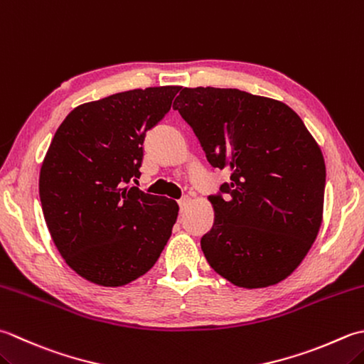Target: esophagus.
Instances as JSON below:
<instances>
[{"label": "esophagus", "mask_w": 364, "mask_h": 364, "mask_svg": "<svg viewBox=\"0 0 364 364\" xmlns=\"http://www.w3.org/2000/svg\"><path fill=\"white\" fill-rule=\"evenodd\" d=\"M189 202H191V197H189V196H184V197L180 198V200H178V203H180V208H181V210L186 208V206L189 205Z\"/></svg>", "instance_id": "esophagus-1"}]
</instances>
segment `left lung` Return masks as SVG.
Returning a JSON list of instances; mask_svg holds the SVG:
<instances>
[{
    "label": "left lung",
    "mask_w": 364,
    "mask_h": 364,
    "mask_svg": "<svg viewBox=\"0 0 364 364\" xmlns=\"http://www.w3.org/2000/svg\"><path fill=\"white\" fill-rule=\"evenodd\" d=\"M173 109L211 166L230 170V183L210 197L215 223L200 241L210 267L245 289L284 281L322 224L326 172L317 141L289 105L235 88H181Z\"/></svg>",
    "instance_id": "1"
}]
</instances>
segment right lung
Instances as JSON below:
<instances>
[{
  "mask_svg": "<svg viewBox=\"0 0 364 364\" xmlns=\"http://www.w3.org/2000/svg\"><path fill=\"white\" fill-rule=\"evenodd\" d=\"M180 90L117 92L75 107L56 129L39 197L56 249L83 279L126 286L149 272L167 245L178 203L129 183L140 178L146 132Z\"/></svg>",
  "mask_w": 364,
  "mask_h": 364,
  "instance_id": "add662e5",
  "label": "right lung"
}]
</instances>
